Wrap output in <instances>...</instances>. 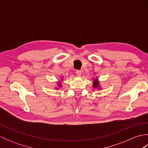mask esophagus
I'll list each match as a JSON object with an SVG mask.
<instances>
[{
	"instance_id": "34e87169",
	"label": "esophagus",
	"mask_w": 148,
	"mask_h": 148,
	"mask_svg": "<svg viewBox=\"0 0 148 148\" xmlns=\"http://www.w3.org/2000/svg\"><path fill=\"white\" fill-rule=\"evenodd\" d=\"M76 75L77 76H81V74H82V72H81V71H76Z\"/></svg>"
}]
</instances>
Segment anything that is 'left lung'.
Instances as JSON below:
<instances>
[{
  "label": "left lung",
  "instance_id": "8db88e82",
  "mask_svg": "<svg viewBox=\"0 0 148 148\" xmlns=\"http://www.w3.org/2000/svg\"><path fill=\"white\" fill-rule=\"evenodd\" d=\"M93 88L97 90H101L102 88L100 84V81L98 78H94L93 81Z\"/></svg>",
  "mask_w": 148,
  "mask_h": 148
}]
</instances>
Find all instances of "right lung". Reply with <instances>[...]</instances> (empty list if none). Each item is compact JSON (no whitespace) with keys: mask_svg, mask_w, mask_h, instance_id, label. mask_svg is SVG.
I'll use <instances>...</instances> for the list:
<instances>
[{"mask_svg":"<svg viewBox=\"0 0 148 148\" xmlns=\"http://www.w3.org/2000/svg\"><path fill=\"white\" fill-rule=\"evenodd\" d=\"M61 87H62V83H61L60 81H58V82H57V86H55V88L58 90V89L60 88Z\"/></svg>","mask_w":148,"mask_h":148,"instance_id":"obj_1","label":"right lung"}]
</instances>
